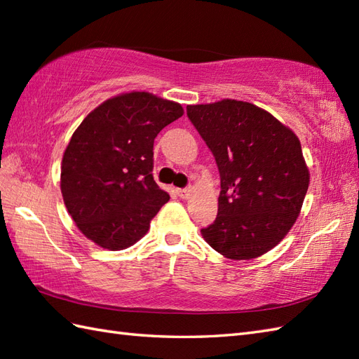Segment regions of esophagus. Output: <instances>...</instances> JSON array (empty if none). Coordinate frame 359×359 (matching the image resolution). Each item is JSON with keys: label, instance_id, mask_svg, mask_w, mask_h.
Instances as JSON below:
<instances>
[{"label": "esophagus", "instance_id": "34e87169", "mask_svg": "<svg viewBox=\"0 0 359 359\" xmlns=\"http://www.w3.org/2000/svg\"><path fill=\"white\" fill-rule=\"evenodd\" d=\"M175 191H177L180 199H188V197L191 196L193 189L191 188H179V189H175Z\"/></svg>", "mask_w": 359, "mask_h": 359}]
</instances>
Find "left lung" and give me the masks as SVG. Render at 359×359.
Returning <instances> with one entry per match:
<instances>
[{"label":"left lung","mask_w":359,"mask_h":359,"mask_svg":"<svg viewBox=\"0 0 359 359\" xmlns=\"http://www.w3.org/2000/svg\"><path fill=\"white\" fill-rule=\"evenodd\" d=\"M187 116L211 149L220 174L217 217L203 239L234 261L265 255L299 216L310 172L292 129L239 100L189 104Z\"/></svg>","instance_id":"left-lung-1"}]
</instances>
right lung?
<instances>
[{
    "mask_svg": "<svg viewBox=\"0 0 359 359\" xmlns=\"http://www.w3.org/2000/svg\"><path fill=\"white\" fill-rule=\"evenodd\" d=\"M184 116L179 103L128 93L89 112L62 162L63 201L79 230L106 250H125L170 201L152 177L154 139Z\"/></svg>",
    "mask_w": 359,
    "mask_h": 359,
    "instance_id": "obj_1",
    "label": "right lung"
}]
</instances>
